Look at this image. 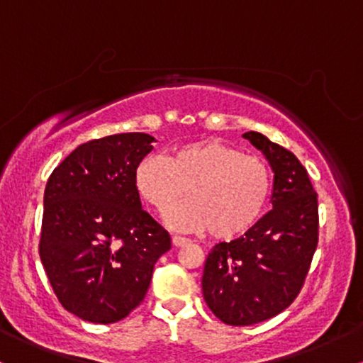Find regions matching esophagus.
Returning a JSON list of instances; mask_svg holds the SVG:
<instances>
[{"label": "esophagus", "instance_id": "esophagus-1", "mask_svg": "<svg viewBox=\"0 0 363 363\" xmlns=\"http://www.w3.org/2000/svg\"><path fill=\"white\" fill-rule=\"evenodd\" d=\"M191 240L186 239V237H181V235H172V244L176 245V247H184V245L189 244Z\"/></svg>", "mask_w": 363, "mask_h": 363}]
</instances>
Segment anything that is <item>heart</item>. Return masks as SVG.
Masks as SVG:
<instances>
[{"mask_svg": "<svg viewBox=\"0 0 363 363\" xmlns=\"http://www.w3.org/2000/svg\"><path fill=\"white\" fill-rule=\"evenodd\" d=\"M136 193L165 213L189 191L191 198L165 215L174 230H210L234 239L257 223L268 206L273 179L259 157L216 140L181 145L170 158L152 153L135 169Z\"/></svg>", "mask_w": 363, "mask_h": 363, "instance_id": "obj_1", "label": "heart"}]
</instances>
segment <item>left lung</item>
<instances>
[{"label":"left lung","mask_w":363,"mask_h":363,"mask_svg":"<svg viewBox=\"0 0 363 363\" xmlns=\"http://www.w3.org/2000/svg\"><path fill=\"white\" fill-rule=\"evenodd\" d=\"M242 138L261 150L273 170V210L206 257L203 297L230 326H251L285 311L301 294L319 239L318 194L306 167L261 133Z\"/></svg>","instance_id":"8db88e82"}]
</instances>
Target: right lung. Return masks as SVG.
Returning <instances> with one entry per match:
<instances>
[{
  "label": "right lung",
  "mask_w": 363,
  "mask_h": 363,
  "mask_svg": "<svg viewBox=\"0 0 363 363\" xmlns=\"http://www.w3.org/2000/svg\"><path fill=\"white\" fill-rule=\"evenodd\" d=\"M155 138L121 133L74 148L44 191L39 254L57 301L95 324L143 302L170 235L141 208L135 169Z\"/></svg>",
  "instance_id": "right-lung-1"
}]
</instances>
